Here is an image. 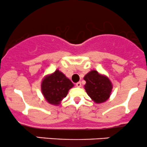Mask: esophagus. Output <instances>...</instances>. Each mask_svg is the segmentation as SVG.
I'll return each mask as SVG.
<instances>
[{
    "mask_svg": "<svg viewBox=\"0 0 147 147\" xmlns=\"http://www.w3.org/2000/svg\"><path fill=\"white\" fill-rule=\"evenodd\" d=\"M76 86L77 87H81L82 86V83H81L80 82H77V84H76Z\"/></svg>",
    "mask_w": 147,
    "mask_h": 147,
    "instance_id": "1",
    "label": "esophagus"
}]
</instances>
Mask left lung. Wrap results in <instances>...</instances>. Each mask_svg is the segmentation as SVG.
Masks as SVG:
<instances>
[{"label":"left lung","instance_id":"obj_1","mask_svg":"<svg viewBox=\"0 0 147 147\" xmlns=\"http://www.w3.org/2000/svg\"><path fill=\"white\" fill-rule=\"evenodd\" d=\"M86 84L84 88L89 97L97 104L106 102L110 97L113 84L106 75L91 70L84 77Z\"/></svg>","mask_w":147,"mask_h":147}]
</instances>
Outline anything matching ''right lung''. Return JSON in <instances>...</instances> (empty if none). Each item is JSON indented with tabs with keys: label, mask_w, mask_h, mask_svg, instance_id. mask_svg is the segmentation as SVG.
Here are the masks:
<instances>
[{
	"label": "right lung",
	"mask_w": 147,
	"mask_h": 147,
	"mask_svg": "<svg viewBox=\"0 0 147 147\" xmlns=\"http://www.w3.org/2000/svg\"><path fill=\"white\" fill-rule=\"evenodd\" d=\"M73 86L71 81L57 70L43 78L41 82V92L49 104L58 106Z\"/></svg>",
	"instance_id": "1"
}]
</instances>
